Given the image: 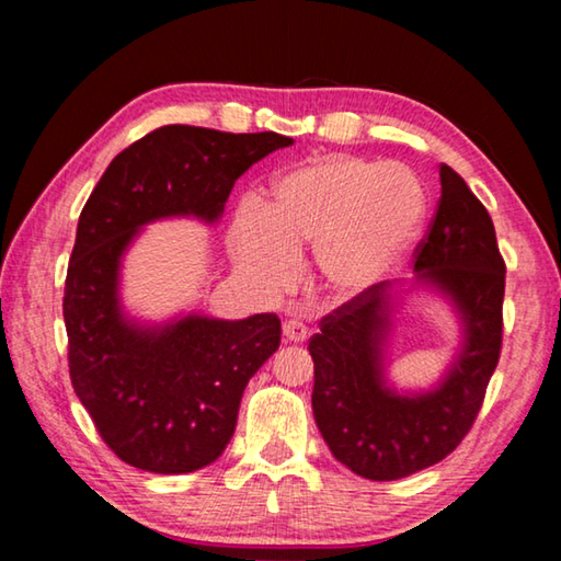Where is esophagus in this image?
Returning a JSON list of instances; mask_svg holds the SVG:
<instances>
[{"mask_svg":"<svg viewBox=\"0 0 561 561\" xmlns=\"http://www.w3.org/2000/svg\"><path fill=\"white\" fill-rule=\"evenodd\" d=\"M284 339H287L289 344H301V341L309 339V327L301 324L297 319L284 321Z\"/></svg>","mask_w":561,"mask_h":561,"instance_id":"obj_1","label":"esophagus"}]
</instances>
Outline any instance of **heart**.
Segmentation results:
<instances>
[{
  "instance_id": "obj_1",
  "label": "heart",
  "mask_w": 561,
  "mask_h": 561,
  "mask_svg": "<svg viewBox=\"0 0 561 561\" xmlns=\"http://www.w3.org/2000/svg\"><path fill=\"white\" fill-rule=\"evenodd\" d=\"M428 217L423 180L401 163L327 156L274 180L267 207L232 222L237 267L262 291L287 289L297 252L317 250L329 291L358 297L401 267Z\"/></svg>"
}]
</instances>
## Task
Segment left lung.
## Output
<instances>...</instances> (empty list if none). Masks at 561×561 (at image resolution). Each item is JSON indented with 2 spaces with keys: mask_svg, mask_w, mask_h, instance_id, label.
<instances>
[{
  "mask_svg": "<svg viewBox=\"0 0 561 561\" xmlns=\"http://www.w3.org/2000/svg\"><path fill=\"white\" fill-rule=\"evenodd\" d=\"M408 287L381 282L321 319L311 336V408L334 458L366 480H401L458 448L480 413L502 346L505 262L495 225L468 183L440 165V203L415 250ZM428 288L448 300L461 344L428 392H398L387 381L385 351L405 293Z\"/></svg>",
  "mask_w": 561,
  "mask_h": 561,
  "instance_id": "left-lung-1",
  "label": "left lung"
}]
</instances>
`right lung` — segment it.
<instances>
[{
	"instance_id": "add662e5",
	"label": "right lung",
	"mask_w": 561,
	"mask_h": 561,
	"mask_svg": "<svg viewBox=\"0 0 561 561\" xmlns=\"http://www.w3.org/2000/svg\"><path fill=\"white\" fill-rule=\"evenodd\" d=\"M291 144L272 130L163 126L113 158L83 205L64 289L71 383L101 438L133 468L180 474L220 458L282 324L277 314L230 321L197 311L140 321L121 299L123 257L150 222L215 225L234 180Z\"/></svg>"
}]
</instances>
